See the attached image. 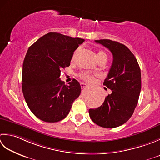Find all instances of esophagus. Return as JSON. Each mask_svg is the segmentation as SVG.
I'll return each mask as SVG.
<instances>
[{
	"instance_id": "1",
	"label": "esophagus",
	"mask_w": 160,
	"mask_h": 160,
	"mask_svg": "<svg viewBox=\"0 0 160 160\" xmlns=\"http://www.w3.org/2000/svg\"><path fill=\"white\" fill-rule=\"evenodd\" d=\"M88 85V84H87V83H85V82H81L80 83V86H81V88L82 89H84V88H85V87Z\"/></svg>"
}]
</instances>
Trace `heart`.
<instances>
[{"label": "heart", "instance_id": "b5f03b06", "mask_svg": "<svg viewBox=\"0 0 160 160\" xmlns=\"http://www.w3.org/2000/svg\"><path fill=\"white\" fill-rule=\"evenodd\" d=\"M75 55H76V53L74 54L73 57H75ZM96 58H97V60L98 62L101 60V59H107V55H106V54L104 52L98 51L96 54ZM79 76L81 78H82V79H83L85 81H87V82H90V81H92L93 78V76L92 75L90 74L89 73H87V72H83V73H80Z\"/></svg>", "mask_w": 160, "mask_h": 160}]
</instances>
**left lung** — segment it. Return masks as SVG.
Returning <instances> with one entry per match:
<instances>
[{
	"label": "left lung",
	"mask_w": 160,
	"mask_h": 160,
	"mask_svg": "<svg viewBox=\"0 0 160 160\" xmlns=\"http://www.w3.org/2000/svg\"><path fill=\"white\" fill-rule=\"evenodd\" d=\"M108 48L113 61L103 84L112 90L101 106L89 109L90 118L98 126L113 128L124 124L132 117L142 87L138 62L129 48L110 39L95 40Z\"/></svg>",
	"instance_id": "1"
}]
</instances>
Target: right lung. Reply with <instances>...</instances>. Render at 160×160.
<instances>
[{
    "label": "right lung",
    "instance_id": "right-lung-1",
    "mask_svg": "<svg viewBox=\"0 0 160 160\" xmlns=\"http://www.w3.org/2000/svg\"><path fill=\"white\" fill-rule=\"evenodd\" d=\"M84 42L49 32L28 48L23 63L22 90L28 108L40 120L55 123L64 119L80 96L81 87L76 80L65 85L59 76Z\"/></svg>",
    "mask_w": 160,
    "mask_h": 160
}]
</instances>
